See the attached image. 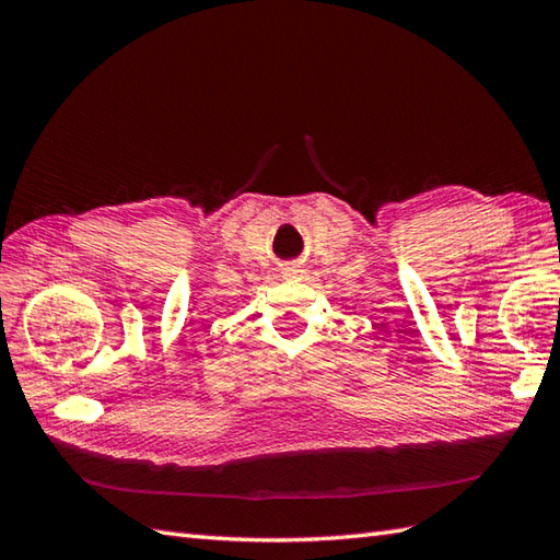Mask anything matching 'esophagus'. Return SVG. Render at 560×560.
Instances as JSON below:
<instances>
[{"label":"esophagus","instance_id":"esophagus-1","mask_svg":"<svg viewBox=\"0 0 560 560\" xmlns=\"http://www.w3.org/2000/svg\"><path fill=\"white\" fill-rule=\"evenodd\" d=\"M303 267L301 265H289V267H283V277H289V279H301L303 277Z\"/></svg>","mask_w":560,"mask_h":560}]
</instances>
